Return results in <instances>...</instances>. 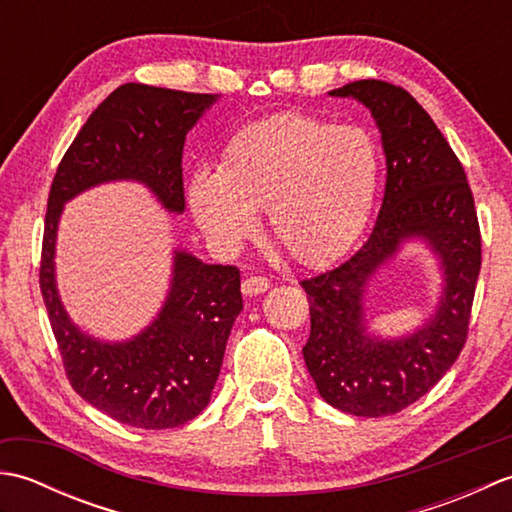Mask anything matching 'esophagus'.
<instances>
[{
  "mask_svg": "<svg viewBox=\"0 0 512 512\" xmlns=\"http://www.w3.org/2000/svg\"><path fill=\"white\" fill-rule=\"evenodd\" d=\"M268 288H270V279H266V277H246L242 281V292L246 297L264 295Z\"/></svg>",
  "mask_w": 512,
  "mask_h": 512,
  "instance_id": "esophagus-1",
  "label": "esophagus"
}]
</instances>
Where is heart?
Here are the masks:
<instances>
[{
  "label": "heart",
  "instance_id": "b5f03b06",
  "mask_svg": "<svg viewBox=\"0 0 512 512\" xmlns=\"http://www.w3.org/2000/svg\"><path fill=\"white\" fill-rule=\"evenodd\" d=\"M376 184L378 151L365 129L288 112L239 129L220 169L193 173L189 204L215 246L237 248L266 211L268 233L295 262L323 266L361 235Z\"/></svg>",
  "mask_w": 512,
  "mask_h": 512
}]
</instances>
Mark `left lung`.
<instances>
[{
    "mask_svg": "<svg viewBox=\"0 0 512 512\" xmlns=\"http://www.w3.org/2000/svg\"><path fill=\"white\" fill-rule=\"evenodd\" d=\"M328 94L356 99L372 112L387 182L367 242L341 266L301 281L310 301L303 361L328 405L383 418L427 394L460 356L482 266L480 224L464 167L409 92L367 79ZM413 238L437 255L443 290L420 329L385 340L368 330L364 288Z\"/></svg>",
    "mask_w": 512,
    "mask_h": 512,
    "instance_id": "8db88e82",
    "label": "left lung"
}]
</instances>
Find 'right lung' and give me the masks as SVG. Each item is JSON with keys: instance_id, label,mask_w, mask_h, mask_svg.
I'll list each match as a JSON object with an SVG mask.
<instances>
[{"instance_id": "1", "label": "right lung", "mask_w": 512, "mask_h": 512, "mask_svg": "<svg viewBox=\"0 0 512 512\" xmlns=\"http://www.w3.org/2000/svg\"><path fill=\"white\" fill-rule=\"evenodd\" d=\"M217 94L125 83L96 107L52 180L39 284L70 385L92 407L138 429H171L209 405L228 334L242 312L239 270L173 250L165 303L127 341H101L65 312L57 233L65 202L107 182H138L169 213H184L182 149Z\"/></svg>"}]
</instances>
